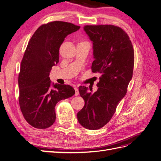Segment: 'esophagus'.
I'll return each instance as SVG.
<instances>
[{"instance_id": "obj_1", "label": "esophagus", "mask_w": 161, "mask_h": 161, "mask_svg": "<svg viewBox=\"0 0 161 161\" xmlns=\"http://www.w3.org/2000/svg\"><path fill=\"white\" fill-rule=\"evenodd\" d=\"M75 95L77 96L79 95V89H78L77 87L75 86Z\"/></svg>"}]
</instances>
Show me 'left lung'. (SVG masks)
I'll return each instance as SVG.
<instances>
[{"label": "left lung", "mask_w": 161, "mask_h": 161, "mask_svg": "<svg viewBox=\"0 0 161 161\" xmlns=\"http://www.w3.org/2000/svg\"><path fill=\"white\" fill-rule=\"evenodd\" d=\"M83 29L92 43V72L101 76L95 92L79 86L85 106L78 112L77 118L84 128L93 130L109 122L125 97L132 79L134 52L127 33L119 27L86 25Z\"/></svg>", "instance_id": "8db88e82"}]
</instances>
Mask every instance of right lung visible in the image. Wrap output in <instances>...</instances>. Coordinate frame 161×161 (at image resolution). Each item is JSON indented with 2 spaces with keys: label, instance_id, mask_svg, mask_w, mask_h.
<instances>
[{
  "label": "right lung",
  "instance_id": "add662e5",
  "mask_svg": "<svg viewBox=\"0 0 161 161\" xmlns=\"http://www.w3.org/2000/svg\"><path fill=\"white\" fill-rule=\"evenodd\" d=\"M80 27L63 21L48 23L39 27L28 43L19 75V101L24 118L34 128L50 127L56 120V103L75 93L70 85L52 82L49 75L59 62L64 39Z\"/></svg>",
  "mask_w": 161,
  "mask_h": 161
}]
</instances>
